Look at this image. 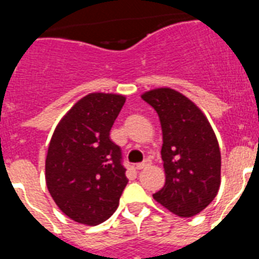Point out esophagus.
Returning a JSON list of instances; mask_svg holds the SVG:
<instances>
[{
    "label": "esophagus",
    "mask_w": 259,
    "mask_h": 259,
    "mask_svg": "<svg viewBox=\"0 0 259 259\" xmlns=\"http://www.w3.org/2000/svg\"><path fill=\"white\" fill-rule=\"evenodd\" d=\"M150 164L149 161H144L141 162V163H137L136 164V168L137 170H143V168H145V167H148Z\"/></svg>",
    "instance_id": "1"
}]
</instances>
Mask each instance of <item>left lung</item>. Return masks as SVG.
Masks as SVG:
<instances>
[{"label": "left lung", "instance_id": "left-lung-1", "mask_svg": "<svg viewBox=\"0 0 259 259\" xmlns=\"http://www.w3.org/2000/svg\"><path fill=\"white\" fill-rule=\"evenodd\" d=\"M161 120L162 161L166 183L153 194L178 217L202 211L221 187V150L205 114L189 98L171 88H157L141 96Z\"/></svg>", "mask_w": 259, "mask_h": 259}]
</instances>
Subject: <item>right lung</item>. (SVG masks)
<instances>
[{"mask_svg": "<svg viewBox=\"0 0 259 259\" xmlns=\"http://www.w3.org/2000/svg\"><path fill=\"white\" fill-rule=\"evenodd\" d=\"M125 97L89 93L71 107L54 130L45 161L50 196L77 223L97 226L109 219L127 185L122 150L110 130Z\"/></svg>", "mask_w": 259, "mask_h": 259, "instance_id": "add662e5", "label": "right lung"}]
</instances>
